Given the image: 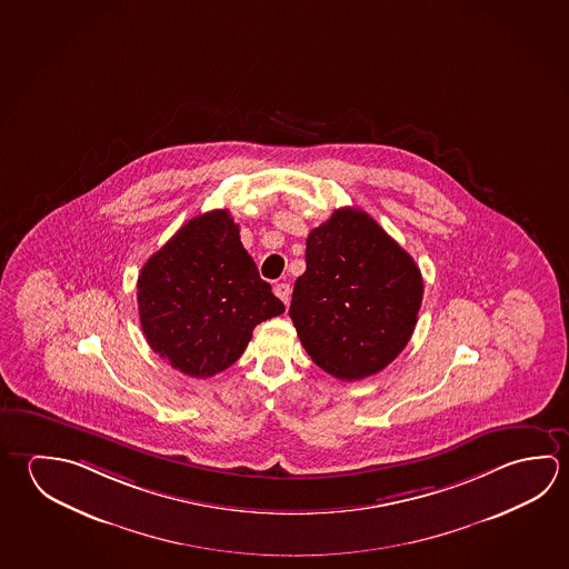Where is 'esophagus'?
<instances>
[{"mask_svg": "<svg viewBox=\"0 0 569 569\" xmlns=\"http://www.w3.org/2000/svg\"><path fill=\"white\" fill-rule=\"evenodd\" d=\"M273 291H276V296L288 306L289 303V296H291V288H289V283H278L276 288H273Z\"/></svg>", "mask_w": 569, "mask_h": 569, "instance_id": "obj_1", "label": "esophagus"}]
</instances>
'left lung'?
Segmentation results:
<instances>
[{"label": "left lung", "instance_id": "8db88e82", "mask_svg": "<svg viewBox=\"0 0 569 569\" xmlns=\"http://www.w3.org/2000/svg\"><path fill=\"white\" fill-rule=\"evenodd\" d=\"M421 298L423 280L408 251L366 211L341 208L309 231L289 318L316 366L356 381L408 346Z\"/></svg>", "mask_w": 569, "mask_h": 569}]
</instances>
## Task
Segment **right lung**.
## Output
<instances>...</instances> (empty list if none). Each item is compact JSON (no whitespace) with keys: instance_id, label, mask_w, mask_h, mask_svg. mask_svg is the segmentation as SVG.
<instances>
[{"instance_id":"add662e5","label":"right lung","mask_w":569,"mask_h":569,"mask_svg":"<svg viewBox=\"0 0 569 569\" xmlns=\"http://www.w3.org/2000/svg\"><path fill=\"white\" fill-rule=\"evenodd\" d=\"M138 309L161 359L191 378H211L240 359L258 323L286 308L241 246L230 211L213 210L146 261Z\"/></svg>"}]
</instances>
